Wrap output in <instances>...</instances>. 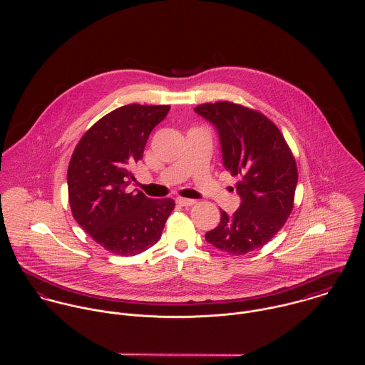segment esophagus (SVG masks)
Instances as JSON below:
<instances>
[{
  "label": "esophagus",
  "mask_w": 365,
  "mask_h": 365,
  "mask_svg": "<svg viewBox=\"0 0 365 365\" xmlns=\"http://www.w3.org/2000/svg\"><path fill=\"white\" fill-rule=\"evenodd\" d=\"M177 204L181 207H192L197 204V201L194 200H187V198H177Z\"/></svg>",
  "instance_id": "esophagus-1"
}]
</instances>
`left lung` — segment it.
I'll list each match as a JSON object with an SVG mask.
<instances>
[{"label":"left lung","instance_id":"obj_1","mask_svg":"<svg viewBox=\"0 0 365 365\" xmlns=\"http://www.w3.org/2000/svg\"><path fill=\"white\" fill-rule=\"evenodd\" d=\"M195 112L215 125L225 168L239 177L240 208L220 210L219 225L207 242L229 255L242 256L262 247L284 226L294 208L298 168L282 133L265 115L243 105L217 101Z\"/></svg>","mask_w":365,"mask_h":365}]
</instances>
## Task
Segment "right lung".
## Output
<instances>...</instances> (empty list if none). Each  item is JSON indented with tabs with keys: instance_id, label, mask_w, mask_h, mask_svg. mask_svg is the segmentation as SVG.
<instances>
[{
	"instance_id": "1",
	"label": "right lung",
	"mask_w": 365,
	"mask_h": 365,
	"mask_svg": "<svg viewBox=\"0 0 365 365\" xmlns=\"http://www.w3.org/2000/svg\"><path fill=\"white\" fill-rule=\"evenodd\" d=\"M170 105H123L96 122L77 143L67 170L68 202L76 222L105 250L136 256L161 237L175 207L171 198L129 192L130 168Z\"/></svg>"
}]
</instances>
